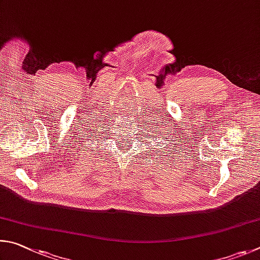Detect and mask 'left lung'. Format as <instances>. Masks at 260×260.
Listing matches in <instances>:
<instances>
[{
    "mask_svg": "<svg viewBox=\"0 0 260 260\" xmlns=\"http://www.w3.org/2000/svg\"><path fill=\"white\" fill-rule=\"evenodd\" d=\"M167 135H169V134H167ZM158 136H160V138L163 140V142H162V145H165V147H163L162 149H166V148H168V151H171V154H176L174 153V149H177V152H178L179 153V149H178V147H177V146H175V145H177L176 143V140H175V142H171V140H167V139H169L170 137H169V136H167V137H166V136L165 135H163V133L161 134L160 133V135H158ZM172 138H174V136H172ZM179 143H181L180 142V140H179ZM185 143V142H184ZM179 145V144H178ZM181 145V144H180ZM185 147V146H184ZM162 153H163V151H161ZM180 155H181V154H180ZM172 156H174V155H172Z\"/></svg>",
    "mask_w": 260,
    "mask_h": 260,
    "instance_id": "1",
    "label": "left lung"
}]
</instances>
